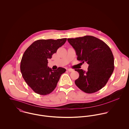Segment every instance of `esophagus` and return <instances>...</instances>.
<instances>
[{"mask_svg": "<svg viewBox=\"0 0 129 129\" xmlns=\"http://www.w3.org/2000/svg\"><path fill=\"white\" fill-rule=\"evenodd\" d=\"M68 71L69 72H72L74 71V70L73 69H68Z\"/></svg>", "mask_w": 129, "mask_h": 129, "instance_id": "esophagus-1", "label": "esophagus"}]
</instances>
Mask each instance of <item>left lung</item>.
<instances>
[{"instance_id": "left-lung-1", "label": "left lung", "mask_w": 129, "mask_h": 129, "mask_svg": "<svg viewBox=\"0 0 129 129\" xmlns=\"http://www.w3.org/2000/svg\"><path fill=\"white\" fill-rule=\"evenodd\" d=\"M77 56V59L88 64L87 71L75 70L79 74L76 85L87 93L97 92L107 83L114 69V56L109 46L91 36L68 39Z\"/></svg>"}]
</instances>
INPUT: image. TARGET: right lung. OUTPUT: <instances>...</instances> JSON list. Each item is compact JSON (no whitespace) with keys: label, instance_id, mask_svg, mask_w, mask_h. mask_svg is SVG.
I'll list each match as a JSON object with an SVG mask.
<instances>
[{"label":"right lung","instance_id":"add662e5","mask_svg":"<svg viewBox=\"0 0 129 129\" xmlns=\"http://www.w3.org/2000/svg\"><path fill=\"white\" fill-rule=\"evenodd\" d=\"M67 38L57 40H38L25 51L20 63V71L27 84L37 94L45 95L55 89L61 75L66 70L58 68L53 71L48 67L57 50L66 42Z\"/></svg>","mask_w":129,"mask_h":129}]
</instances>
